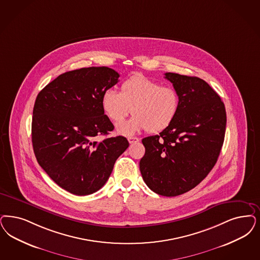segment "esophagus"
<instances>
[{
	"mask_svg": "<svg viewBox=\"0 0 260 260\" xmlns=\"http://www.w3.org/2000/svg\"><path fill=\"white\" fill-rule=\"evenodd\" d=\"M127 140H128L129 144L136 143V142H138V141H139V138L131 136V137H127Z\"/></svg>",
	"mask_w": 260,
	"mask_h": 260,
	"instance_id": "esophagus-1",
	"label": "esophagus"
}]
</instances>
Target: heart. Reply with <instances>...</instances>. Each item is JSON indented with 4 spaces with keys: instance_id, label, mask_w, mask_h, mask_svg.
I'll return each instance as SVG.
<instances>
[{
    "instance_id": "obj_1",
    "label": "heart",
    "mask_w": 260,
    "mask_h": 260,
    "mask_svg": "<svg viewBox=\"0 0 260 260\" xmlns=\"http://www.w3.org/2000/svg\"><path fill=\"white\" fill-rule=\"evenodd\" d=\"M101 104L107 116L116 124L131 112L135 114L117 125L119 135L131 136L143 129L158 133L167 128L178 114L179 99L173 87L136 75L122 83L120 92L105 90Z\"/></svg>"
}]
</instances>
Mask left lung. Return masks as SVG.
Masks as SVG:
<instances>
[{"label":"left lung","instance_id":"1","mask_svg":"<svg viewBox=\"0 0 260 260\" xmlns=\"http://www.w3.org/2000/svg\"><path fill=\"white\" fill-rule=\"evenodd\" d=\"M179 99L178 114L158 135L142 139L139 168L154 193L175 197L196 187L212 170L224 143V103L197 77L165 73Z\"/></svg>","mask_w":260,"mask_h":260}]
</instances>
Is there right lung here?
I'll use <instances>...</instances> for the list:
<instances>
[{
	"instance_id": "right-lung-1",
	"label": "right lung",
	"mask_w": 260,
	"mask_h": 260,
	"mask_svg": "<svg viewBox=\"0 0 260 260\" xmlns=\"http://www.w3.org/2000/svg\"><path fill=\"white\" fill-rule=\"evenodd\" d=\"M119 77L105 66L66 72L36 97L31 123L36 159L59 187L74 195L102 188L129 145L124 136L95 141L114 128L101 99Z\"/></svg>"
}]
</instances>
